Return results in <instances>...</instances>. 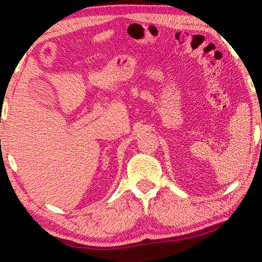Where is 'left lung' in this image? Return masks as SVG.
<instances>
[{"mask_svg":"<svg viewBox=\"0 0 262 262\" xmlns=\"http://www.w3.org/2000/svg\"><path fill=\"white\" fill-rule=\"evenodd\" d=\"M261 142H262V140H261Z\"/></svg>","mask_w":262,"mask_h":262,"instance_id":"left-lung-1","label":"left lung"}]
</instances>
